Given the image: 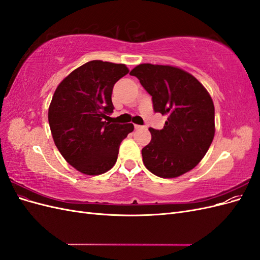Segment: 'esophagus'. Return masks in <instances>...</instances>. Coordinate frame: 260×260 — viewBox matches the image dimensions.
Wrapping results in <instances>:
<instances>
[{
    "label": "esophagus",
    "mask_w": 260,
    "mask_h": 260,
    "mask_svg": "<svg viewBox=\"0 0 260 260\" xmlns=\"http://www.w3.org/2000/svg\"><path fill=\"white\" fill-rule=\"evenodd\" d=\"M135 129L139 130V129H143V125H140V124H135Z\"/></svg>",
    "instance_id": "34e87169"
}]
</instances>
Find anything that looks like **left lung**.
<instances>
[{
	"instance_id": "8db88e82",
	"label": "left lung",
	"mask_w": 260,
	"mask_h": 260,
	"mask_svg": "<svg viewBox=\"0 0 260 260\" xmlns=\"http://www.w3.org/2000/svg\"><path fill=\"white\" fill-rule=\"evenodd\" d=\"M151 94L154 111L167 116L161 130L149 128L142 148L145 167L157 177L176 178L192 170L215 137V106L194 76L170 65L140 64L130 73Z\"/></svg>"
}]
</instances>
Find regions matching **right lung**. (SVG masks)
<instances>
[{
    "label": "right lung",
    "instance_id": "add662e5",
    "mask_svg": "<svg viewBox=\"0 0 260 260\" xmlns=\"http://www.w3.org/2000/svg\"><path fill=\"white\" fill-rule=\"evenodd\" d=\"M129 73L124 64L85 62L55 90L49 107L54 143L65 160L84 175L98 176L116 164L121 141L135 127L104 119L114 109V84Z\"/></svg>",
    "mask_w": 260,
    "mask_h": 260
}]
</instances>
